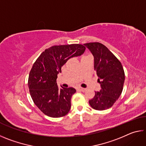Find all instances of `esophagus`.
I'll return each mask as SVG.
<instances>
[{"instance_id": "obj_1", "label": "esophagus", "mask_w": 146, "mask_h": 146, "mask_svg": "<svg viewBox=\"0 0 146 146\" xmlns=\"http://www.w3.org/2000/svg\"><path fill=\"white\" fill-rule=\"evenodd\" d=\"M78 90L79 91H82V92H84V91L86 90V88H78Z\"/></svg>"}]
</instances>
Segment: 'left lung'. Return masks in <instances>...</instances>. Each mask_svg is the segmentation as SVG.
I'll list each match as a JSON object with an SVG mask.
<instances>
[{"label":"left lung","instance_id":"1","mask_svg":"<svg viewBox=\"0 0 146 146\" xmlns=\"http://www.w3.org/2000/svg\"><path fill=\"white\" fill-rule=\"evenodd\" d=\"M94 57V69L98 76L101 90L89 100L94 110L102 111L112 107L121 95L125 80V74L120 62L99 42L84 44Z\"/></svg>","mask_w":146,"mask_h":146}]
</instances>
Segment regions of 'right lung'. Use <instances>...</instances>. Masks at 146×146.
Masks as SVG:
<instances>
[{
    "label": "right lung",
    "mask_w": 146,
    "mask_h": 146,
    "mask_svg": "<svg viewBox=\"0 0 146 146\" xmlns=\"http://www.w3.org/2000/svg\"><path fill=\"white\" fill-rule=\"evenodd\" d=\"M85 49L79 44L53 46L45 49L35 62L29 74V93L35 104L46 115L58 118L70 111L76 90L62 86L59 89L57 75L69 59L82 55Z\"/></svg>",
    "instance_id": "1"
}]
</instances>
